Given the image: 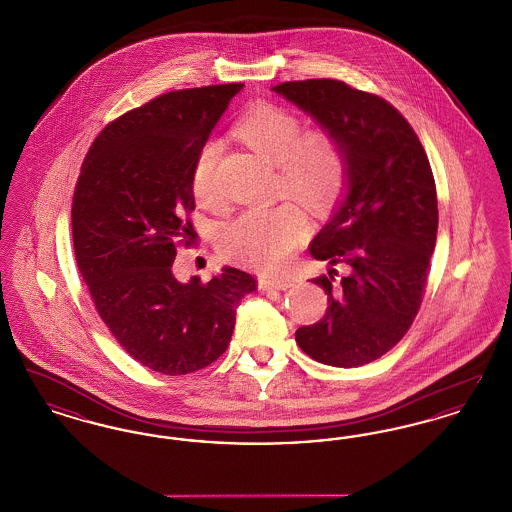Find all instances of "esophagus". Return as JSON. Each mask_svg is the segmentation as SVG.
Here are the masks:
<instances>
[{
	"label": "esophagus",
	"mask_w": 512,
	"mask_h": 512,
	"mask_svg": "<svg viewBox=\"0 0 512 512\" xmlns=\"http://www.w3.org/2000/svg\"><path fill=\"white\" fill-rule=\"evenodd\" d=\"M259 288L263 292H272V290H288L290 284L284 282V280H267V278H261L259 280Z\"/></svg>",
	"instance_id": "obj_1"
}]
</instances>
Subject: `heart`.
Listing matches in <instances>:
<instances>
[{"instance_id": "obj_1", "label": "heart", "mask_w": 512, "mask_h": 512, "mask_svg": "<svg viewBox=\"0 0 512 512\" xmlns=\"http://www.w3.org/2000/svg\"><path fill=\"white\" fill-rule=\"evenodd\" d=\"M238 136L257 153L278 165L280 190L309 207H324L343 184L345 159L336 138L326 130L303 132V122L290 111L261 103L236 126ZM219 144L199 147L192 172V190L205 205L219 199ZM307 234L305 215L295 205L247 211L220 230L222 255L265 272L282 267Z\"/></svg>"}]
</instances>
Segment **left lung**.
I'll return each instance as SVG.
<instances>
[{"label":"left lung","mask_w":512,"mask_h":512,"mask_svg":"<svg viewBox=\"0 0 512 512\" xmlns=\"http://www.w3.org/2000/svg\"><path fill=\"white\" fill-rule=\"evenodd\" d=\"M272 92L330 132L345 159L343 195L309 247L328 263L311 280L328 309L295 341L324 365H368L407 334L422 303L438 234L434 174L411 124L386 99L328 78Z\"/></svg>","instance_id":"1"}]
</instances>
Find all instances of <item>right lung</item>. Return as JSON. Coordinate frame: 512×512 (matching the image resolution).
<instances>
[{
    "label": "right lung",
    "instance_id": "right-lung-1",
    "mask_svg": "<svg viewBox=\"0 0 512 512\" xmlns=\"http://www.w3.org/2000/svg\"><path fill=\"white\" fill-rule=\"evenodd\" d=\"M244 84L176 90L107 124L90 147L73 197L78 270L122 349L169 376L226 351L251 274L224 267L207 284L172 274L176 244L192 236V172L199 147Z\"/></svg>",
    "mask_w": 512,
    "mask_h": 512
}]
</instances>
